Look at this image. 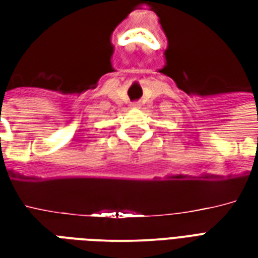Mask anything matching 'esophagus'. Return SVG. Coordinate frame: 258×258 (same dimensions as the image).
Wrapping results in <instances>:
<instances>
[{
	"label": "esophagus",
	"instance_id": "esophagus-1",
	"mask_svg": "<svg viewBox=\"0 0 258 258\" xmlns=\"http://www.w3.org/2000/svg\"><path fill=\"white\" fill-rule=\"evenodd\" d=\"M140 107L141 105L138 102H133V103H131V109H140Z\"/></svg>",
	"mask_w": 258,
	"mask_h": 258
}]
</instances>
